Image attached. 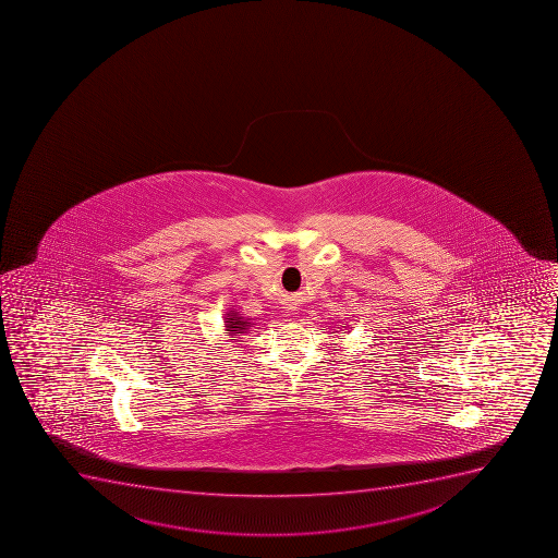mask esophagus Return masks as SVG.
<instances>
[{"instance_id":"34e87169","label":"esophagus","mask_w":558,"mask_h":558,"mask_svg":"<svg viewBox=\"0 0 558 558\" xmlns=\"http://www.w3.org/2000/svg\"><path fill=\"white\" fill-rule=\"evenodd\" d=\"M286 311H288L289 315H296V311H299V304H296L294 300H288V302H286Z\"/></svg>"}]
</instances>
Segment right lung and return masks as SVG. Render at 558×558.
<instances>
[{"label": "right lung", "mask_w": 558, "mask_h": 558, "mask_svg": "<svg viewBox=\"0 0 558 558\" xmlns=\"http://www.w3.org/2000/svg\"><path fill=\"white\" fill-rule=\"evenodd\" d=\"M253 318H245L240 311L227 310L226 316H223V331L229 340H238L243 335H247L248 329L254 326Z\"/></svg>", "instance_id": "right-lung-1"}]
</instances>
